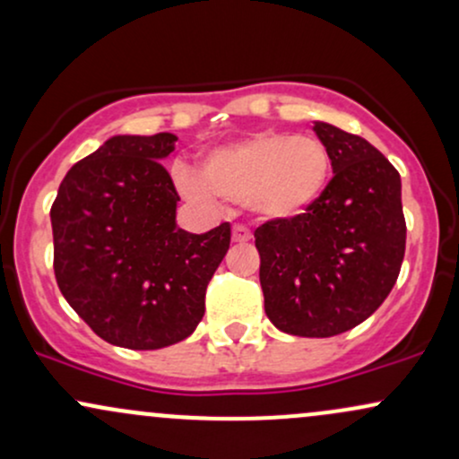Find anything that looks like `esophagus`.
<instances>
[{
	"label": "esophagus",
	"mask_w": 459,
	"mask_h": 459,
	"mask_svg": "<svg viewBox=\"0 0 459 459\" xmlns=\"http://www.w3.org/2000/svg\"><path fill=\"white\" fill-rule=\"evenodd\" d=\"M250 239H252V233L246 229V226L241 224L233 226V241H237V244H247Z\"/></svg>",
	"instance_id": "esophagus-1"
}]
</instances>
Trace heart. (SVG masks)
<instances>
[{"label":"heart","instance_id":"heart-1","mask_svg":"<svg viewBox=\"0 0 459 459\" xmlns=\"http://www.w3.org/2000/svg\"><path fill=\"white\" fill-rule=\"evenodd\" d=\"M330 172V151L319 138L265 131L207 152L200 177L181 170L177 181L187 196H218L267 220H287L324 194Z\"/></svg>","mask_w":459,"mask_h":459}]
</instances>
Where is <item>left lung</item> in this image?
I'll return each mask as SVG.
<instances>
[{"mask_svg": "<svg viewBox=\"0 0 459 459\" xmlns=\"http://www.w3.org/2000/svg\"><path fill=\"white\" fill-rule=\"evenodd\" d=\"M334 177L304 213L255 230L265 313L296 336L341 334L371 317L405 255L402 178L365 138L315 123Z\"/></svg>", "mask_w": 459, "mask_h": 459, "instance_id": "obj_1", "label": "left lung"}]
</instances>
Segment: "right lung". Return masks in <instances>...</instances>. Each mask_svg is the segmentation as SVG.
I'll list each match as a JSON object with an SVG mask.
<instances>
[{
  "instance_id": "right-lung-1",
  "label": "right lung",
  "mask_w": 459,
  "mask_h": 459,
  "mask_svg": "<svg viewBox=\"0 0 459 459\" xmlns=\"http://www.w3.org/2000/svg\"><path fill=\"white\" fill-rule=\"evenodd\" d=\"M175 134L114 135L83 157L51 204L54 272L71 308L108 343L161 350L187 339L230 246V224L178 229L163 157Z\"/></svg>"
}]
</instances>
